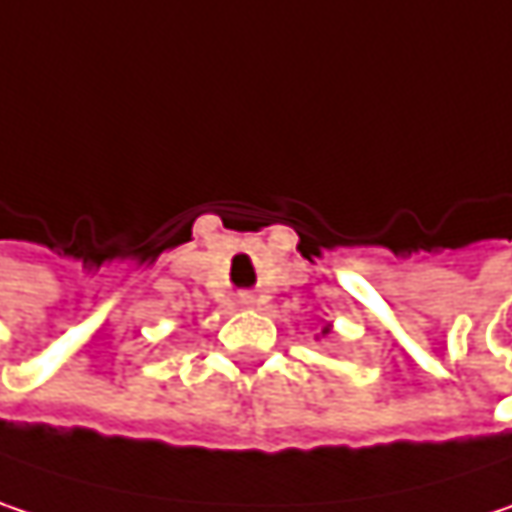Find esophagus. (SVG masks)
I'll list each match as a JSON object with an SVG mask.
<instances>
[{
  "mask_svg": "<svg viewBox=\"0 0 512 512\" xmlns=\"http://www.w3.org/2000/svg\"><path fill=\"white\" fill-rule=\"evenodd\" d=\"M238 303L250 309V306H256V297H253V294H238Z\"/></svg>",
  "mask_w": 512,
  "mask_h": 512,
  "instance_id": "esophagus-1",
  "label": "esophagus"
}]
</instances>
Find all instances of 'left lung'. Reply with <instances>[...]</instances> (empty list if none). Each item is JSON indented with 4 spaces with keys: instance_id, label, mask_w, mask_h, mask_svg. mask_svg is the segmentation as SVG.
<instances>
[{
    "instance_id": "1",
    "label": "left lung",
    "mask_w": 512,
    "mask_h": 512,
    "mask_svg": "<svg viewBox=\"0 0 512 512\" xmlns=\"http://www.w3.org/2000/svg\"><path fill=\"white\" fill-rule=\"evenodd\" d=\"M329 335H332V326H323V329H320V335H317V338H329Z\"/></svg>"
}]
</instances>
